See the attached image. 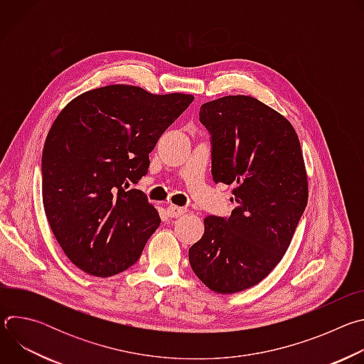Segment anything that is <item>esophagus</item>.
<instances>
[{"label":"esophagus","mask_w":364,"mask_h":364,"mask_svg":"<svg viewBox=\"0 0 364 364\" xmlns=\"http://www.w3.org/2000/svg\"><path fill=\"white\" fill-rule=\"evenodd\" d=\"M167 213L170 218H180L186 213V209L184 207H178V205H174V204H170L167 207Z\"/></svg>","instance_id":"34e87169"}]
</instances>
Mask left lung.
I'll use <instances>...</instances> for the list:
<instances>
[{
	"label": "left lung",
	"mask_w": 364,
	"mask_h": 364,
	"mask_svg": "<svg viewBox=\"0 0 364 364\" xmlns=\"http://www.w3.org/2000/svg\"><path fill=\"white\" fill-rule=\"evenodd\" d=\"M200 122L212 136L215 183L235 184L229 218L207 216L188 249L197 278L233 294L261 282L285 255L308 201L298 135L281 114L252 96L205 102Z\"/></svg>",
	"instance_id": "left-lung-1"
}]
</instances>
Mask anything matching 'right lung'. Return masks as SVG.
<instances>
[{
    "label": "right lung",
    "instance_id": "add662e5",
    "mask_svg": "<svg viewBox=\"0 0 364 364\" xmlns=\"http://www.w3.org/2000/svg\"><path fill=\"white\" fill-rule=\"evenodd\" d=\"M193 99L109 85L79 95L58 115L43 148V204L79 269L105 278L138 261L161 219L129 183L148 173L149 152Z\"/></svg>",
    "mask_w": 364,
    "mask_h": 364
}]
</instances>
